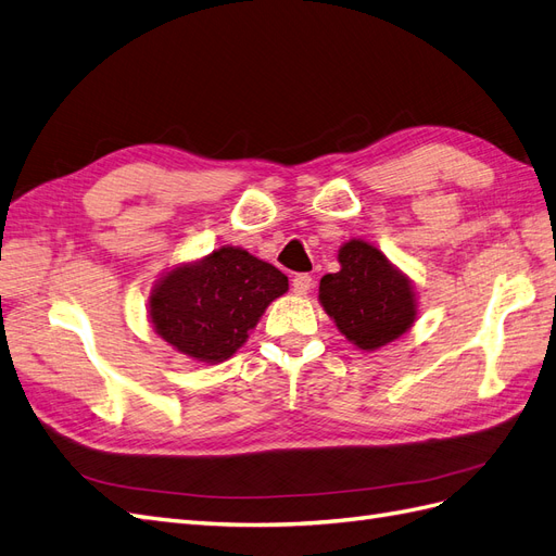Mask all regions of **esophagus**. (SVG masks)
Here are the masks:
<instances>
[{"instance_id":"esophagus-1","label":"esophagus","mask_w":556,"mask_h":556,"mask_svg":"<svg viewBox=\"0 0 556 556\" xmlns=\"http://www.w3.org/2000/svg\"><path fill=\"white\" fill-rule=\"evenodd\" d=\"M313 288V278L308 274H296L292 278V292L294 294H308Z\"/></svg>"}]
</instances>
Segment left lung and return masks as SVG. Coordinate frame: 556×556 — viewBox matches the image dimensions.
<instances>
[{
  "mask_svg": "<svg viewBox=\"0 0 556 556\" xmlns=\"http://www.w3.org/2000/svg\"><path fill=\"white\" fill-rule=\"evenodd\" d=\"M339 262L341 271L319 280V301L348 341L376 350L410 329L413 288L380 250L350 241L341 248Z\"/></svg>",
  "mask_w": 556,
  "mask_h": 556,
  "instance_id": "left-lung-1",
  "label": "left lung"
}]
</instances>
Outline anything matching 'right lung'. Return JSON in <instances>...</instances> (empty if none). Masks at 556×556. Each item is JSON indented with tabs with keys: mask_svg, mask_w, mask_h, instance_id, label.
Returning a JSON list of instances; mask_svg holds the SVG:
<instances>
[{
	"mask_svg": "<svg viewBox=\"0 0 556 556\" xmlns=\"http://www.w3.org/2000/svg\"><path fill=\"white\" fill-rule=\"evenodd\" d=\"M288 276L241 248H217L206 260L166 274L150 296V319L166 343L199 362L237 352Z\"/></svg>",
	"mask_w": 556,
	"mask_h": 556,
	"instance_id": "1",
	"label": "right lung"
}]
</instances>
